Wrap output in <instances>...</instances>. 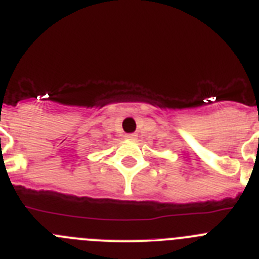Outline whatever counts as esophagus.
<instances>
[{"label":"esophagus","mask_w":259,"mask_h":259,"mask_svg":"<svg viewBox=\"0 0 259 259\" xmlns=\"http://www.w3.org/2000/svg\"><path fill=\"white\" fill-rule=\"evenodd\" d=\"M124 137L127 139V140H135V139L137 137V135L136 134H127Z\"/></svg>","instance_id":"1"}]
</instances>
